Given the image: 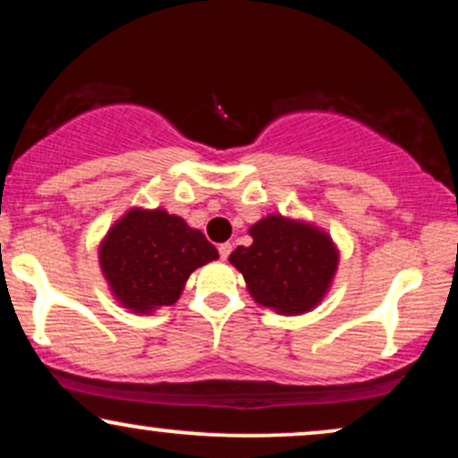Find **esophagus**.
I'll list each match as a JSON object with an SVG mask.
<instances>
[{
	"mask_svg": "<svg viewBox=\"0 0 458 458\" xmlns=\"http://www.w3.org/2000/svg\"><path fill=\"white\" fill-rule=\"evenodd\" d=\"M230 251H233V245H230V243L219 245V256H222V260H228Z\"/></svg>",
	"mask_w": 458,
	"mask_h": 458,
	"instance_id": "34e87169",
	"label": "esophagus"
}]
</instances>
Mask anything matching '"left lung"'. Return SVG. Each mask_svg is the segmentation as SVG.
<instances>
[{
  "label": "left lung",
  "instance_id": "8db88e82",
  "mask_svg": "<svg viewBox=\"0 0 458 458\" xmlns=\"http://www.w3.org/2000/svg\"><path fill=\"white\" fill-rule=\"evenodd\" d=\"M250 236L251 245L236 247L228 260L243 273L256 303L299 317L323 301L340 262L325 230L273 213L251 225Z\"/></svg>",
  "mask_w": 458,
  "mask_h": 458
}]
</instances>
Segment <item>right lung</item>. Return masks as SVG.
Segmentation results:
<instances>
[{"label": "right lung", "mask_w": 458, "mask_h": 458, "mask_svg": "<svg viewBox=\"0 0 458 458\" xmlns=\"http://www.w3.org/2000/svg\"><path fill=\"white\" fill-rule=\"evenodd\" d=\"M217 259L207 236L165 208H129L98 245L109 291L135 314L174 306L189 276Z\"/></svg>", "instance_id": "right-lung-1"}]
</instances>
